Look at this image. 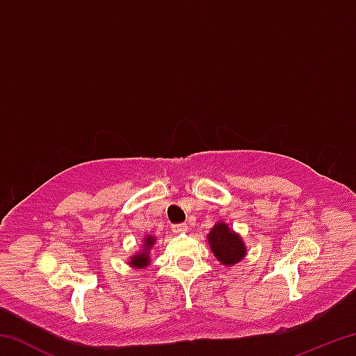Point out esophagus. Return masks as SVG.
<instances>
[{"mask_svg": "<svg viewBox=\"0 0 356 356\" xmlns=\"http://www.w3.org/2000/svg\"><path fill=\"white\" fill-rule=\"evenodd\" d=\"M186 229H188V226L184 225V222H179V225H172V232H176V234L185 232Z\"/></svg>", "mask_w": 356, "mask_h": 356, "instance_id": "34e87169", "label": "esophagus"}]
</instances>
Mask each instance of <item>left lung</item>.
<instances>
[{
    "instance_id": "8db88e82",
    "label": "left lung",
    "mask_w": 356,
    "mask_h": 356,
    "mask_svg": "<svg viewBox=\"0 0 356 356\" xmlns=\"http://www.w3.org/2000/svg\"><path fill=\"white\" fill-rule=\"evenodd\" d=\"M209 243L213 254L222 265L237 264L246 252L242 238L229 231L225 222H218L213 226L209 234Z\"/></svg>"
}]
</instances>
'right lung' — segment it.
Masks as SVG:
<instances>
[{
  "label": "right lung",
  "mask_w": 356,
  "mask_h": 356,
  "mask_svg": "<svg viewBox=\"0 0 356 356\" xmlns=\"http://www.w3.org/2000/svg\"><path fill=\"white\" fill-rule=\"evenodd\" d=\"M154 242H155V238L154 237H147L146 238V251L143 252V254H138V256H134L131 257V261H130V265H134V267H136V268H140V267H146V265H149V256H147V251L152 248V245H154Z\"/></svg>",
  "instance_id": "obj_1"
}]
</instances>
